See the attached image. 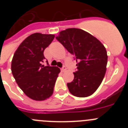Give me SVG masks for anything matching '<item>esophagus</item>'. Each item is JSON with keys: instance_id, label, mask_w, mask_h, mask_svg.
Masks as SVG:
<instances>
[{"instance_id": "34e87169", "label": "esophagus", "mask_w": 128, "mask_h": 128, "mask_svg": "<svg viewBox=\"0 0 128 128\" xmlns=\"http://www.w3.org/2000/svg\"><path fill=\"white\" fill-rule=\"evenodd\" d=\"M65 70H66V66H63V67L61 68V71H62V72H65Z\"/></svg>"}]
</instances>
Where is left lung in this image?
<instances>
[{"label": "left lung", "mask_w": 128, "mask_h": 128, "mask_svg": "<svg viewBox=\"0 0 128 128\" xmlns=\"http://www.w3.org/2000/svg\"><path fill=\"white\" fill-rule=\"evenodd\" d=\"M56 38L77 62L74 80L67 83L70 92L79 98L91 96L106 73L108 56L105 47L92 35L76 28L62 30Z\"/></svg>", "instance_id": "left-lung-1"}]
</instances>
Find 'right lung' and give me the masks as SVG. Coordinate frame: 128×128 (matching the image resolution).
<instances>
[{
	"mask_svg": "<svg viewBox=\"0 0 128 128\" xmlns=\"http://www.w3.org/2000/svg\"><path fill=\"white\" fill-rule=\"evenodd\" d=\"M54 38L53 34L34 33L22 42L13 56L11 72L21 90L29 98L44 100L52 96L60 69L44 66V50Z\"/></svg>",
	"mask_w": 128,
	"mask_h": 128,
	"instance_id": "1",
	"label": "right lung"
}]
</instances>
